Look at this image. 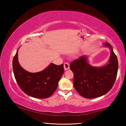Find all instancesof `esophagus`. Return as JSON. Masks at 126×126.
Masks as SVG:
<instances>
[{"label": "esophagus", "mask_w": 126, "mask_h": 126, "mask_svg": "<svg viewBox=\"0 0 126 126\" xmlns=\"http://www.w3.org/2000/svg\"><path fill=\"white\" fill-rule=\"evenodd\" d=\"M64 70H68L69 69V64L68 62H65L64 63Z\"/></svg>", "instance_id": "esophagus-1"}]
</instances>
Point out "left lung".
Listing matches in <instances>:
<instances>
[{
    "label": "left lung",
    "instance_id": "1",
    "mask_svg": "<svg viewBox=\"0 0 126 126\" xmlns=\"http://www.w3.org/2000/svg\"><path fill=\"white\" fill-rule=\"evenodd\" d=\"M104 46L110 48L109 63L105 66L92 67L87 63L86 56L79 57L70 64V68L74 74V88L81 96L86 98H94L105 94L116 81L118 59L110 44L106 43Z\"/></svg>",
    "mask_w": 126,
    "mask_h": 126
}]
</instances>
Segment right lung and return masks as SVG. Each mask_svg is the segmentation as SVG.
Segmentation results:
<instances>
[{"label":"right lung","instance_id":"add662e5","mask_svg":"<svg viewBox=\"0 0 126 126\" xmlns=\"http://www.w3.org/2000/svg\"><path fill=\"white\" fill-rule=\"evenodd\" d=\"M15 78L20 88L29 96L37 98L50 97L58 86L64 73L63 64L58 65L52 63L43 71L30 73L20 65L18 51L13 60Z\"/></svg>","mask_w":126,"mask_h":126}]
</instances>
